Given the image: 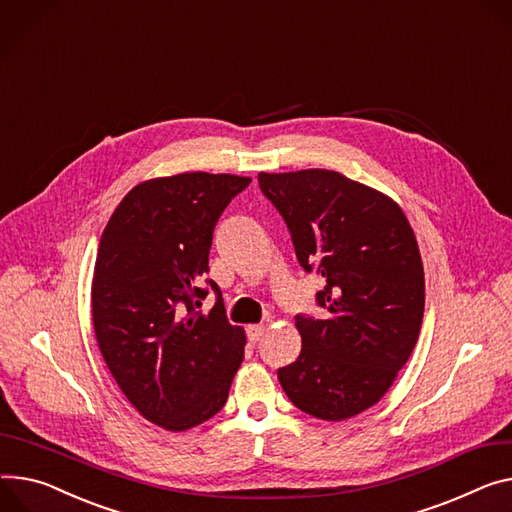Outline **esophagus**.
<instances>
[{
    "label": "esophagus",
    "instance_id": "esophagus-1",
    "mask_svg": "<svg viewBox=\"0 0 512 512\" xmlns=\"http://www.w3.org/2000/svg\"><path fill=\"white\" fill-rule=\"evenodd\" d=\"M264 332H266V326H262V324L248 326V338H250V342H258V340L264 336Z\"/></svg>",
    "mask_w": 512,
    "mask_h": 512
}]
</instances>
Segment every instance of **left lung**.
I'll return each mask as SVG.
<instances>
[{"mask_svg": "<svg viewBox=\"0 0 512 512\" xmlns=\"http://www.w3.org/2000/svg\"><path fill=\"white\" fill-rule=\"evenodd\" d=\"M283 215L299 264L326 279L324 320L295 318L301 352L279 369L287 398L330 422L375 406L416 346L424 316V268L402 207L334 170L260 172Z\"/></svg>", "mask_w": 512, "mask_h": 512, "instance_id": "8db88e82", "label": "left lung"}]
</instances>
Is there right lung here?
I'll list each match as a JSON object with an SVG mask.
<instances>
[{"label":"right lung","mask_w":512,"mask_h":512,"mask_svg":"<svg viewBox=\"0 0 512 512\" xmlns=\"http://www.w3.org/2000/svg\"><path fill=\"white\" fill-rule=\"evenodd\" d=\"M252 178L184 172L131 188L110 215L92 279V322L102 359L127 400L172 432L199 426L227 402L244 361V328L231 326L205 274L213 229Z\"/></svg>","instance_id":"right-lung-1"}]
</instances>
